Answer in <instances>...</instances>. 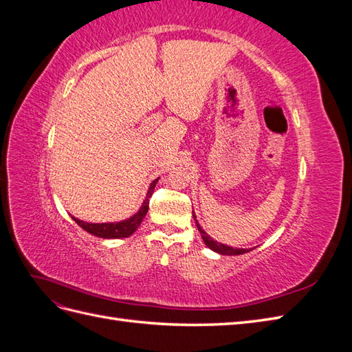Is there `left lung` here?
Segmentation results:
<instances>
[{
  "mask_svg": "<svg viewBox=\"0 0 352 352\" xmlns=\"http://www.w3.org/2000/svg\"><path fill=\"white\" fill-rule=\"evenodd\" d=\"M192 216H194V219H195V214H192ZM195 221H197V219H195ZM197 228H198V230H199V233H201L202 241H204V243L207 245V247H208L210 250L214 251V252H219V254H221V255H241V254H245V252H250V251H251V248H250V250H245V248H232V247H228V245H225V243H220V242L214 241L212 238H210L204 230L201 229V226L198 225V221H197Z\"/></svg>",
  "mask_w": 352,
  "mask_h": 352,
  "instance_id": "left-lung-1",
  "label": "left lung"
}]
</instances>
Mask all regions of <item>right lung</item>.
<instances>
[{
  "instance_id": "obj_1",
  "label": "right lung",
  "mask_w": 352,
  "mask_h": 352,
  "mask_svg": "<svg viewBox=\"0 0 352 352\" xmlns=\"http://www.w3.org/2000/svg\"><path fill=\"white\" fill-rule=\"evenodd\" d=\"M157 182H158V179L153 180V184L150 185V189H148V194H146V198L144 201L142 207L138 210L136 214H133L132 217H129L127 220H122V221H117V223H88V221H82V220L73 217V216H72V219L76 221L83 230H87L88 233H91V235H94V236L104 238V239H119V238L131 236L132 233L138 228H140L145 214L148 212V204H150L148 198L153 195Z\"/></svg>"
}]
</instances>
